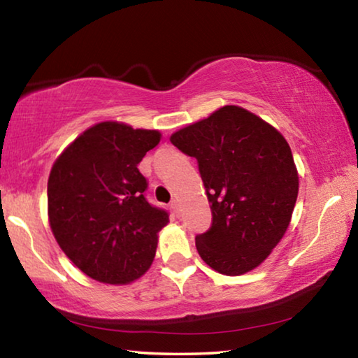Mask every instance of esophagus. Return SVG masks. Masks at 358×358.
<instances>
[{
  "label": "esophagus",
  "instance_id": "1",
  "mask_svg": "<svg viewBox=\"0 0 358 358\" xmlns=\"http://www.w3.org/2000/svg\"><path fill=\"white\" fill-rule=\"evenodd\" d=\"M171 208L175 211V213H178V210H180L178 202H177V201H172V202H171Z\"/></svg>",
  "mask_w": 358,
  "mask_h": 358
}]
</instances>
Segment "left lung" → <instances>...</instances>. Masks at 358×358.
I'll return each mask as SVG.
<instances>
[{"mask_svg":"<svg viewBox=\"0 0 358 358\" xmlns=\"http://www.w3.org/2000/svg\"><path fill=\"white\" fill-rule=\"evenodd\" d=\"M197 159L211 208V227L196 237L203 262L238 276L270 256L289 227L299 196L292 151L280 132L238 106L171 136Z\"/></svg>","mask_w":358,"mask_h":358,"instance_id":"obj_1","label":"left lung"}]
</instances>
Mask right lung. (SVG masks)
I'll use <instances>...</instances> for the list:
<instances>
[{
    "label": "right lung",
    "mask_w": 358,
    "mask_h": 358,
    "mask_svg": "<svg viewBox=\"0 0 358 358\" xmlns=\"http://www.w3.org/2000/svg\"><path fill=\"white\" fill-rule=\"evenodd\" d=\"M157 131L104 121L78 136L52 167L48 221L58 245L85 275L106 284L141 278L153 262L169 213L145 199L138 162Z\"/></svg>",
    "instance_id": "1"
}]
</instances>
